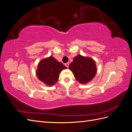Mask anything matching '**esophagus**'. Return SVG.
<instances>
[{
  "instance_id": "obj_1",
  "label": "esophagus",
  "mask_w": 132,
  "mask_h": 132,
  "mask_svg": "<svg viewBox=\"0 0 132 132\" xmlns=\"http://www.w3.org/2000/svg\"><path fill=\"white\" fill-rule=\"evenodd\" d=\"M65 65L67 68H68L69 66V64L68 63H65Z\"/></svg>"
}]
</instances>
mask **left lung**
Wrapping results in <instances>:
<instances>
[{"mask_svg": "<svg viewBox=\"0 0 132 132\" xmlns=\"http://www.w3.org/2000/svg\"><path fill=\"white\" fill-rule=\"evenodd\" d=\"M69 68L72 71L75 79L82 84L91 80L96 73L94 60L79 55L74 57L73 62L70 64Z\"/></svg>", "mask_w": 132, "mask_h": 132, "instance_id": "left-lung-1", "label": "left lung"}]
</instances>
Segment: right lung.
<instances>
[{
	"label": "right lung",
	"instance_id": "add662e5",
	"mask_svg": "<svg viewBox=\"0 0 132 132\" xmlns=\"http://www.w3.org/2000/svg\"><path fill=\"white\" fill-rule=\"evenodd\" d=\"M66 68L62 63L51 56L39 63L36 74L41 81L52 86L58 81L61 71Z\"/></svg>",
	"mask_w": 132,
	"mask_h": 132
}]
</instances>
